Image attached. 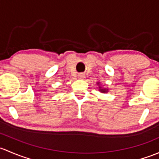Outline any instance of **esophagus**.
<instances>
[{"instance_id": "esophagus-1", "label": "esophagus", "mask_w": 159, "mask_h": 159, "mask_svg": "<svg viewBox=\"0 0 159 159\" xmlns=\"http://www.w3.org/2000/svg\"><path fill=\"white\" fill-rule=\"evenodd\" d=\"M78 77H79L80 79H82V78H84V75H83V73H80V74L78 75Z\"/></svg>"}]
</instances>
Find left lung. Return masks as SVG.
<instances>
[{"label":"left lung","mask_w":159,"mask_h":159,"mask_svg":"<svg viewBox=\"0 0 159 159\" xmlns=\"http://www.w3.org/2000/svg\"><path fill=\"white\" fill-rule=\"evenodd\" d=\"M102 93H105V92H106V90H105V89H102Z\"/></svg>","instance_id":"1"}]
</instances>
